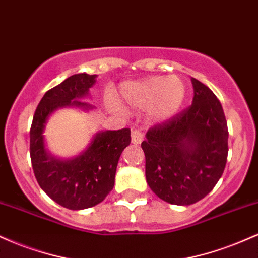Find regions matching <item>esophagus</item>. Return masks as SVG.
Returning a JSON list of instances; mask_svg holds the SVG:
<instances>
[{"mask_svg":"<svg viewBox=\"0 0 258 258\" xmlns=\"http://www.w3.org/2000/svg\"><path fill=\"white\" fill-rule=\"evenodd\" d=\"M144 139V133L142 130H133L132 131V143L141 144Z\"/></svg>","mask_w":258,"mask_h":258,"instance_id":"1","label":"esophagus"}]
</instances>
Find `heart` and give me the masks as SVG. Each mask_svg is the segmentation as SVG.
I'll return each instance as SVG.
<instances>
[{"mask_svg":"<svg viewBox=\"0 0 258 258\" xmlns=\"http://www.w3.org/2000/svg\"><path fill=\"white\" fill-rule=\"evenodd\" d=\"M121 98L135 108H149L150 115L166 120L179 111L185 100L186 87L178 76H153L141 82L121 86Z\"/></svg>","mask_w":258,"mask_h":258,"instance_id":"1","label":"heart"}]
</instances>
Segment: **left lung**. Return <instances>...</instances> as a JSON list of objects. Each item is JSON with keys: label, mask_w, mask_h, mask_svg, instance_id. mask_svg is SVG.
<instances>
[{"label": "left lung", "mask_w": 258, "mask_h": 258, "mask_svg": "<svg viewBox=\"0 0 258 258\" xmlns=\"http://www.w3.org/2000/svg\"><path fill=\"white\" fill-rule=\"evenodd\" d=\"M190 106L150 127L142 142L146 178L160 199L191 205L205 198L223 174L228 126L215 93L191 78Z\"/></svg>", "instance_id": "left-lung-1"}]
</instances>
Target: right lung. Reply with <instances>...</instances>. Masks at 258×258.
<instances>
[{
  "instance_id": "add662e5",
  "label": "right lung",
  "mask_w": 258,
  "mask_h": 258,
  "mask_svg": "<svg viewBox=\"0 0 258 258\" xmlns=\"http://www.w3.org/2000/svg\"><path fill=\"white\" fill-rule=\"evenodd\" d=\"M97 75L75 74L47 91L38 103L30 128V158L37 183L59 205L84 210L102 203L111 191L122 150L131 143L130 128L97 133L78 158L59 160L46 153L43 128L53 111L63 106L91 108L80 100L87 96Z\"/></svg>"
}]
</instances>
